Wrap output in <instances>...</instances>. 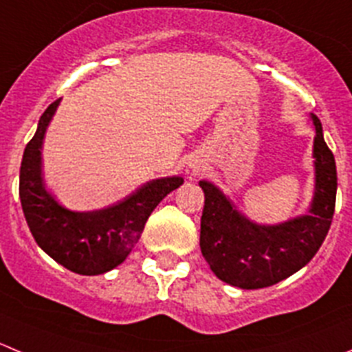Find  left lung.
I'll return each mask as SVG.
<instances>
[{
  "instance_id": "obj_1",
  "label": "left lung",
  "mask_w": 352,
  "mask_h": 352,
  "mask_svg": "<svg viewBox=\"0 0 352 352\" xmlns=\"http://www.w3.org/2000/svg\"><path fill=\"white\" fill-rule=\"evenodd\" d=\"M314 136V197L309 214L280 224H257L235 209L217 186L200 182L206 202L200 219V250L217 278L245 290L264 289L306 266L332 224L337 169L323 138L321 122L311 113Z\"/></svg>"
}]
</instances>
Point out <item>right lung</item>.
Masks as SVG:
<instances>
[{
  "label": "right lung",
  "instance_id": "add662e5",
  "mask_svg": "<svg viewBox=\"0 0 352 352\" xmlns=\"http://www.w3.org/2000/svg\"><path fill=\"white\" fill-rule=\"evenodd\" d=\"M60 100L53 102L23 150L20 166V204L36 243L52 259L78 274H102L119 266L142 236L145 223L160 200L183 185V178L152 179L113 206L89 212L65 209L45 188L41 146Z\"/></svg>",
  "mask_w": 352,
  "mask_h": 352
}]
</instances>
